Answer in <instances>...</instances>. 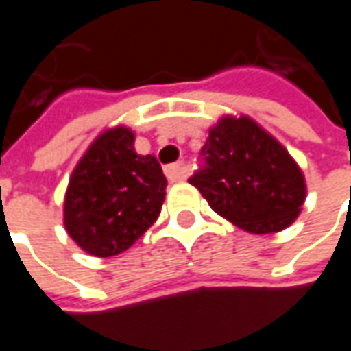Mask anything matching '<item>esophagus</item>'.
<instances>
[{
	"instance_id": "34e87169",
	"label": "esophagus",
	"mask_w": 351,
	"mask_h": 351,
	"mask_svg": "<svg viewBox=\"0 0 351 351\" xmlns=\"http://www.w3.org/2000/svg\"><path fill=\"white\" fill-rule=\"evenodd\" d=\"M165 176L171 182H180L186 178V165L184 163H173L165 167Z\"/></svg>"
}]
</instances>
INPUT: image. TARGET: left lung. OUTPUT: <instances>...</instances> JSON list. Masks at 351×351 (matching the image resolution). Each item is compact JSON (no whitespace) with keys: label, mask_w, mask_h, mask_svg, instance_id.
Listing matches in <instances>:
<instances>
[{"label":"left lung","mask_w":351,"mask_h":351,"mask_svg":"<svg viewBox=\"0 0 351 351\" xmlns=\"http://www.w3.org/2000/svg\"><path fill=\"white\" fill-rule=\"evenodd\" d=\"M203 165L190 176L214 213L250 233L291 226L306 197L299 165L248 116H223L201 148Z\"/></svg>","instance_id":"8db88e82"}]
</instances>
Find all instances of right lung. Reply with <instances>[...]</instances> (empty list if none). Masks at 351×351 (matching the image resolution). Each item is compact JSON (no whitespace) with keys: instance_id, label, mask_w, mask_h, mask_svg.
<instances>
[{"instance_id":"add662e5","label":"right lung","mask_w":351,"mask_h":351,"mask_svg":"<svg viewBox=\"0 0 351 351\" xmlns=\"http://www.w3.org/2000/svg\"><path fill=\"white\" fill-rule=\"evenodd\" d=\"M133 131L118 125L93 141L65 191L64 223L80 248L110 258L158 220L167 178L154 156H138Z\"/></svg>"}]
</instances>
